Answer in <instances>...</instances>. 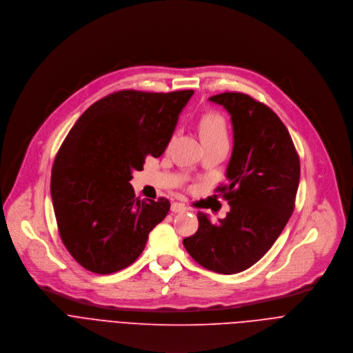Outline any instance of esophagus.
Here are the masks:
<instances>
[{
	"mask_svg": "<svg viewBox=\"0 0 353 353\" xmlns=\"http://www.w3.org/2000/svg\"><path fill=\"white\" fill-rule=\"evenodd\" d=\"M171 211H172V213H183V211H186V205L182 204V203L175 201V203L171 204Z\"/></svg>",
	"mask_w": 353,
	"mask_h": 353,
	"instance_id": "34e87169",
	"label": "esophagus"
}]
</instances>
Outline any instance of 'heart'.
<instances>
[{
  "mask_svg": "<svg viewBox=\"0 0 353 353\" xmlns=\"http://www.w3.org/2000/svg\"><path fill=\"white\" fill-rule=\"evenodd\" d=\"M203 140H228V129L225 119L216 112H208L201 118Z\"/></svg>",
  "mask_w": 353,
  "mask_h": 353,
  "instance_id": "1",
  "label": "heart"
}]
</instances>
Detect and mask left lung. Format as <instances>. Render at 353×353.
<instances>
[{
	"label": "left lung",
	"instance_id": "obj_1",
	"mask_svg": "<svg viewBox=\"0 0 353 353\" xmlns=\"http://www.w3.org/2000/svg\"><path fill=\"white\" fill-rule=\"evenodd\" d=\"M231 115L232 156L224 193L231 207L217 224L197 213L199 230L183 239L194 261L219 274H236L257 263L294 213L301 178L299 156L278 115L243 93L208 99Z\"/></svg>",
	"mask_w": 353,
	"mask_h": 353
}]
</instances>
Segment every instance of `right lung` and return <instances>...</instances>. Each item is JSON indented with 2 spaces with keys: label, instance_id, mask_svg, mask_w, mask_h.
<instances>
[{
  "label": "right lung",
  "instance_id": "obj_1",
  "mask_svg": "<svg viewBox=\"0 0 353 353\" xmlns=\"http://www.w3.org/2000/svg\"><path fill=\"white\" fill-rule=\"evenodd\" d=\"M193 90H121L90 105L54 160L51 199L62 243L86 270L111 274L143 252L170 211L164 197L139 200L132 172L160 157Z\"/></svg>",
  "mask_w": 353,
  "mask_h": 353
}]
</instances>
